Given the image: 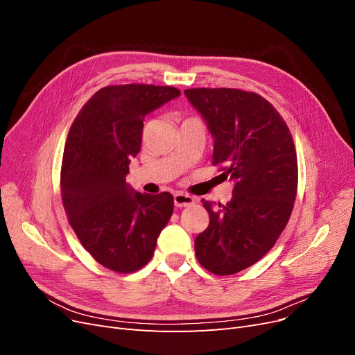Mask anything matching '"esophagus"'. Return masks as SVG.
Masks as SVG:
<instances>
[{
	"mask_svg": "<svg viewBox=\"0 0 355 355\" xmlns=\"http://www.w3.org/2000/svg\"><path fill=\"white\" fill-rule=\"evenodd\" d=\"M173 200H175L176 207H187V206H191V204H194V198L185 194V192H175Z\"/></svg>",
	"mask_w": 355,
	"mask_h": 355,
	"instance_id": "esophagus-1",
	"label": "esophagus"
}]
</instances>
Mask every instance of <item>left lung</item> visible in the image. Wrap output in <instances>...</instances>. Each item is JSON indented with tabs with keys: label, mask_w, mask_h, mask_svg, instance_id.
Segmentation results:
<instances>
[{
	"label": "left lung",
	"mask_w": 355,
	"mask_h": 355,
	"mask_svg": "<svg viewBox=\"0 0 355 355\" xmlns=\"http://www.w3.org/2000/svg\"><path fill=\"white\" fill-rule=\"evenodd\" d=\"M214 139L213 164L234 182L232 198L214 207L196 239L201 266L231 275L252 266L272 249L286 228L297 189V158L292 135L274 106L253 92L188 89Z\"/></svg>",
	"instance_id": "left-lung-1"
}]
</instances>
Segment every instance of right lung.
Here are the masks:
<instances>
[{
    "instance_id": "add662e5",
    "label": "right lung",
    "mask_w": 355,
    "mask_h": 355,
    "mask_svg": "<svg viewBox=\"0 0 355 355\" xmlns=\"http://www.w3.org/2000/svg\"><path fill=\"white\" fill-rule=\"evenodd\" d=\"M178 96L168 85H108L69 128L60 171L63 207L84 249L111 271L130 274L151 261L173 213V196L142 194L125 176L141 151L145 116Z\"/></svg>"
}]
</instances>
